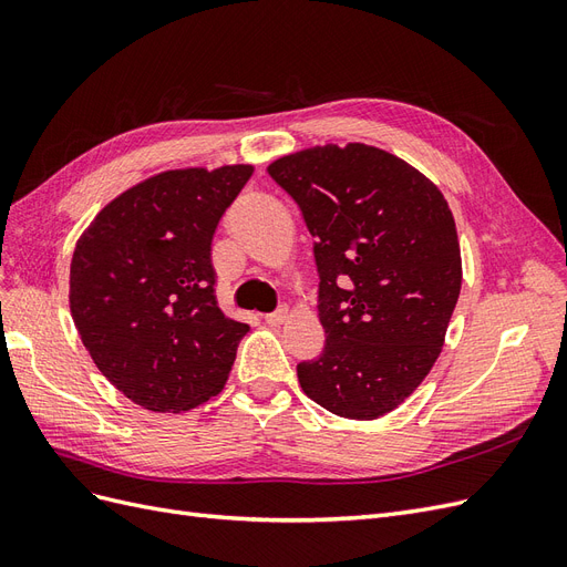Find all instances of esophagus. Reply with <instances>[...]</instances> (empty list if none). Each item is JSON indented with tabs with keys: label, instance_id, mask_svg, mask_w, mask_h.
I'll use <instances>...</instances> for the list:
<instances>
[{
	"label": "esophagus",
	"instance_id": "1",
	"mask_svg": "<svg viewBox=\"0 0 567 567\" xmlns=\"http://www.w3.org/2000/svg\"><path fill=\"white\" fill-rule=\"evenodd\" d=\"M286 317H288V310H286V307H279L277 312H269V315H265V321H267L269 326H279V323H284V321H286Z\"/></svg>",
	"mask_w": 567,
	"mask_h": 567
}]
</instances>
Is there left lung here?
<instances>
[{"mask_svg":"<svg viewBox=\"0 0 567 567\" xmlns=\"http://www.w3.org/2000/svg\"><path fill=\"white\" fill-rule=\"evenodd\" d=\"M267 173L315 236L326 346L298 364V381L338 416L379 419L433 369L458 300L450 205L419 169L367 144L307 148Z\"/></svg>","mask_w":567,"mask_h":567,"instance_id":"1","label":"left lung"}]
</instances>
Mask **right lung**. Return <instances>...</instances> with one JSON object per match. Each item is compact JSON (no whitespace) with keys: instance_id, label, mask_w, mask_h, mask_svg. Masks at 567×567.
<instances>
[{"instance_id":"obj_1","label":"right lung","mask_w":567,"mask_h":567,"mask_svg":"<svg viewBox=\"0 0 567 567\" xmlns=\"http://www.w3.org/2000/svg\"><path fill=\"white\" fill-rule=\"evenodd\" d=\"M250 165L175 169L117 196L82 234L71 312L106 379L148 411H186L225 388L250 331L219 310L213 236Z\"/></svg>"}]
</instances>
